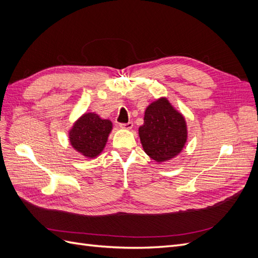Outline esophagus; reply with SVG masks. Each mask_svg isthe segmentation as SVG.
Instances as JSON below:
<instances>
[{
    "label": "esophagus",
    "instance_id": "1",
    "mask_svg": "<svg viewBox=\"0 0 258 258\" xmlns=\"http://www.w3.org/2000/svg\"><path fill=\"white\" fill-rule=\"evenodd\" d=\"M119 127H120L121 129H124V130H130L132 127H134V122L129 121V122H127V123H120Z\"/></svg>",
    "mask_w": 258,
    "mask_h": 258
}]
</instances>
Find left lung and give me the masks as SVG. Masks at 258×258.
I'll list each match as a JSON object with an SVG mask.
<instances>
[{
  "instance_id": "left-lung-1",
  "label": "left lung",
  "mask_w": 258,
  "mask_h": 258,
  "mask_svg": "<svg viewBox=\"0 0 258 258\" xmlns=\"http://www.w3.org/2000/svg\"><path fill=\"white\" fill-rule=\"evenodd\" d=\"M139 136L144 152L163 162L174 158L185 146L187 126L184 116L171 105L167 98L154 101L146 107Z\"/></svg>"
}]
</instances>
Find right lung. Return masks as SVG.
I'll list each match as a JSON object with an SVG mask.
<instances>
[{
    "label": "right lung",
    "mask_w": 258,
    "mask_h": 258,
    "mask_svg": "<svg viewBox=\"0 0 258 258\" xmlns=\"http://www.w3.org/2000/svg\"><path fill=\"white\" fill-rule=\"evenodd\" d=\"M112 129L111 120L102 119L95 113H85L70 130V143L85 157L96 158L104 150Z\"/></svg>",
    "instance_id": "right-lung-1"
}]
</instances>
